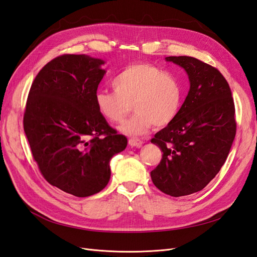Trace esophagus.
Here are the masks:
<instances>
[{"label": "esophagus", "mask_w": 257, "mask_h": 257, "mask_svg": "<svg viewBox=\"0 0 257 257\" xmlns=\"http://www.w3.org/2000/svg\"><path fill=\"white\" fill-rule=\"evenodd\" d=\"M128 144L131 147H136V148H141L144 145L143 141H139L137 138H131L128 141Z\"/></svg>", "instance_id": "1"}]
</instances>
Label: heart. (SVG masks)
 <instances>
[{"label":"heart","instance_id":"1","mask_svg":"<svg viewBox=\"0 0 257 257\" xmlns=\"http://www.w3.org/2000/svg\"><path fill=\"white\" fill-rule=\"evenodd\" d=\"M112 88L114 92L96 93V109L107 121L120 122L131 104L134 114L119 126V131L126 135H144L152 124L155 127L168 125L182 105L181 81L151 64L126 66L113 78Z\"/></svg>","mask_w":257,"mask_h":257}]
</instances>
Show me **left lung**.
Listing matches in <instances>:
<instances>
[{
  "label": "left lung",
  "mask_w": 257,
  "mask_h": 257,
  "mask_svg": "<svg viewBox=\"0 0 257 257\" xmlns=\"http://www.w3.org/2000/svg\"><path fill=\"white\" fill-rule=\"evenodd\" d=\"M189 76L190 90L175 120L151 143L163 157L152 182L180 197L203 190L220 172L236 135L235 105L229 85L211 65L192 57H166Z\"/></svg>",
  "instance_id": "left-lung-1"
}]
</instances>
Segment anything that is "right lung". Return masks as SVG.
Segmentation results:
<instances>
[{
    "label": "right lung",
    "mask_w": 257,
    "mask_h": 257,
    "mask_svg": "<svg viewBox=\"0 0 257 257\" xmlns=\"http://www.w3.org/2000/svg\"><path fill=\"white\" fill-rule=\"evenodd\" d=\"M105 63L87 54L53 59L31 85L23 116L42 175L51 185L77 197L105 188L111 176L110 160L127 146L126 137L108 125L95 106Z\"/></svg>",
    "instance_id": "obj_1"
}]
</instances>
